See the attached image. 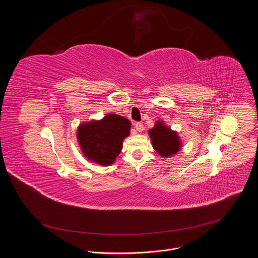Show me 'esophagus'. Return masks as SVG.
Listing matches in <instances>:
<instances>
[{
	"label": "esophagus",
	"mask_w": 258,
	"mask_h": 258,
	"mask_svg": "<svg viewBox=\"0 0 258 258\" xmlns=\"http://www.w3.org/2000/svg\"><path fill=\"white\" fill-rule=\"evenodd\" d=\"M135 128L138 131V132H142L144 130V125L142 122H136L135 123Z\"/></svg>",
	"instance_id": "esophagus-1"
}]
</instances>
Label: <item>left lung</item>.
Wrapping results in <instances>:
<instances>
[{
    "mask_svg": "<svg viewBox=\"0 0 258 258\" xmlns=\"http://www.w3.org/2000/svg\"><path fill=\"white\" fill-rule=\"evenodd\" d=\"M153 148L163 158L176 154L181 148V141L177 132L172 131L164 121L157 120L153 128L149 130Z\"/></svg>",
    "mask_w": 258,
    "mask_h": 258,
    "instance_id": "1",
    "label": "left lung"
}]
</instances>
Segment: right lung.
Returning a JSON list of instances; mask_svg holds the SVG:
<instances>
[{
    "label": "right lung",
    "instance_id": "obj_1",
    "mask_svg": "<svg viewBox=\"0 0 258 258\" xmlns=\"http://www.w3.org/2000/svg\"><path fill=\"white\" fill-rule=\"evenodd\" d=\"M131 121L110 113L100 120L80 124L77 138L85 157L103 166L113 164L122 149L123 140L130 136Z\"/></svg>",
    "mask_w": 258,
    "mask_h": 258
}]
</instances>
